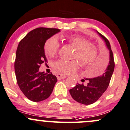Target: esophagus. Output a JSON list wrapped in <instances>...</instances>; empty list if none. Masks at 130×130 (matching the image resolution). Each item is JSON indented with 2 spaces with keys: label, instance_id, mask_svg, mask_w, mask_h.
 Returning a JSON list of instances; mask_svg holds the SVG:
<instances>
[{
  "label": "esophagus",
  "instance_id": "obj_1",
  "mask_svg": "<svg viewBox=\"0 0 130 130\" xmlns=\"http://www.w3.org/2000/svg\"><path fill=\"white\" fill-rule=\"evenodd\" d=\"M57 77L58 79V80H61V79H63V78H66L67 76L61 74V73H58V74L57 75Z\"/></svg>",
  "mask_w": 130,
  "mask_h": 130
}]
</instances>
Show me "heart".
Listing matches in <instances>:
<instances>
[{"instance_id": "1", "label": "heart", "mask_w": 130, "mask_h": 130, "mask_svg": "<svg viewBox=\"0 0 130 130\" xmlns=\"http://www.w3.org/2000/svg\"><path fill=\"white\" fill-rule=\"evenodd\" d=\"M66 40L77 49L74 58H77L83 66L87 67L92 65L98 57V49L96 46L90 44L87 39L79 36L67 38ZM60 43L56 36H52L46 40L44 45L45 53L50 57H53L58 52ZM79 66L77 60L66 61L59 60L54 63L53 68L63 73H70L75 71Z\"/></svg>"}]
</instances>
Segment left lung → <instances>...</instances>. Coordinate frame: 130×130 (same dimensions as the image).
Segmentation results:
<instances>
[{
	"label": "left lung",
	"mask_w": 130,
	"mask_h": 130,
	"mask_svg": "<svg viewBox=\"0 0 130 130\" xmlns=\"http://www.w3.org/2000/svg\"><path fill=\"white\" fill-rule=\"evenodd\" d=\"M99 36L103 39L106 43L107 49L109 51V61L106 68L105 72L102 75L92 78H86L87 84L84 86V84H77L72 89H70V94L75 101L81 104L89 105L95 103L101 98L106 91L109 84L112 73L115 69V61L113 53L111 48V45L106 38L99 33Z\"/></svg>",
	"instance_id": "8db88e82"
}]
</instances>
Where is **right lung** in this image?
<instances>
[{"label": "right lung", "mask_w": 130, "mask_h": 130, "mask_svg": "<svg viewBox=\"0 0 130 130\" xmlns=\"http://www.w3.org/2000/svg\"><path fill=\"white\" fill-rule=\"evenodd\" d=\"M60 31L59 29L38 27L28 32L18 44L14 62L15 77L21 90L30 101L40 102L49 98L57 82L52 72H40L39 69L47 62L44 43Z\"/></svg>", "instance_id": "1"}]
</instances>
